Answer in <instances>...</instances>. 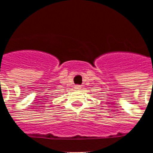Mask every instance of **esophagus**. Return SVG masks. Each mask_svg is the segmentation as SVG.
<instances>
[{
	"mask_svg": "<svg viewBox=\"0 0 153 153\" xmlns=\"http://www.w3.org/2000/svg\"><path fill=\"white\" fill-rule=\"evenodd\" d=\"M80 88H81V87H80V86H79V85H76V86H75V89H76V90H79Z\"/></svg>",
	"mask_w": 153,
	"mask_h": 153,
	"instance_id": "obj_1",
	"label": "esophagus"
}]
</instances>
